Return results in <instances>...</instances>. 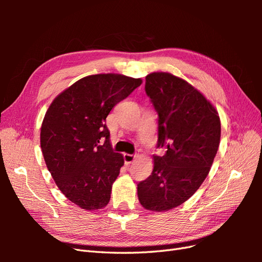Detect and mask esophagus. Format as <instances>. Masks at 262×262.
<instances>
[{
	"instance_id": "34e87169",
	"label": "esophagus",
	"mask_w": 262,
	"mask_h": 262,
	"mask_svg": "<svg viewBox=\"0 0 262 262\" xmlns=\"http://www.w3.org/2000/svg\"><path fill=\"white\" fill-rule=\"evenodd\" d=\"M123 158H124L125 165H130L137 158V154H128V153H125V154H123Z\"/></svg>"
}]
</instances>
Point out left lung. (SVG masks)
I'll return each instance as SVG.
<instances>
[{
	"label": "left lung",
	"instance_id": "obj_1",
	"mask_svg": "<svg viewBox=\"0 0 262 262\" xmlns=\"http://www.w3.org/2000/svg\"><path fill=\"white\" fill-rule=\"evenodd\" d=\"M145 92L158 114L154 168L139 182L138 196L148 211L163 212L186 202L207 178L221 139L216 109L196 89L170 73L145 77Z\"/></svg>",
	"mask_w": 262,
	"mask_h": 262
}]
</instances>
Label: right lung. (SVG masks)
Returning a JSON list of instances; mask_svg holds the SVG:
<instances>
[{"label": "right lung", "instance_id": "add662e5", "mask_svg": "<svg viewBox=\"0 0 262 262\" xmlns=\"http://www.w3.org/2000/svg\"><path fill=\"white\" fill-rule=\"evenodd\" d=\"M142 84L141 78L96 74L81 78L53 99L45 115L40 145L60 191L84 210H100L123 156L115 153L105 123L112 109Z\"/></svg>", "mask_w": 262, "mask_h": 262}]
</instances>
